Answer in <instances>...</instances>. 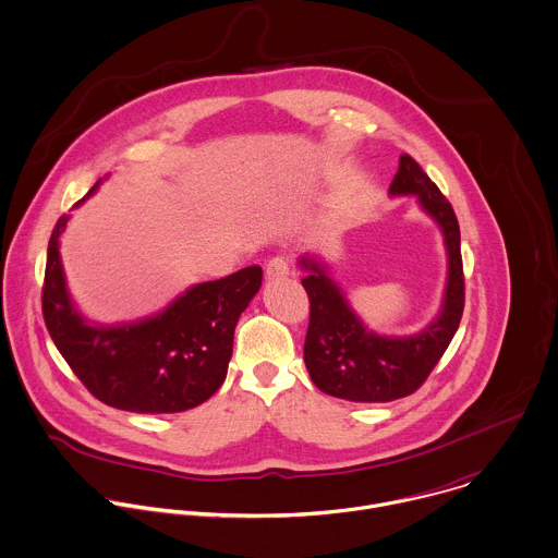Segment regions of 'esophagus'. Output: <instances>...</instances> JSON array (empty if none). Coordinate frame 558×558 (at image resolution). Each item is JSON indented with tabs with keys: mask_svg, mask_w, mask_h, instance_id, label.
<instances>
[{
	"mask_svg": "<svg viewBox=\"0 0 558 558\" xmlns=\"http://www.w3.org/2000/svg\"><path fill=\"white\" fill-rule=\"evenodd\" d=\"M265 271H267L269 280L284 278V276L291 274V258L287 254H278V256L269 258V263L265 265Z\"/></svg>",
	"mask_w": 558,
	"mask_h": 558,
	"instance_id": "esophagus-1",
	"label": "esophagus"
}]
</instances>
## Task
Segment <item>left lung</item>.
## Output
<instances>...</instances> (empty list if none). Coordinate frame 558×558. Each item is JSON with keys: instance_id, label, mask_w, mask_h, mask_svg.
Listing matches in <instances>:
<instances>
[{"instance_id": "8db88e82", "label": "left lung", "mask_w": 558, "mask_h": 558, "mask_svg": "<svg viewBox=\"0 0 558 558\" xmlns=\"http://www.w3.org/2000/svg\"><path fill=\"white\" fill-rule=\"evenodd\" d=\"M391 195H417L422 208L441 226L448 250V284L439 317L413 337H380L363 326L326 267L302 258V284L311 302L304 363L315 387L350 402H391L415 393L444 352L463 317L465 278L461 230L452 204L415 158L400 156Z\"/></svg>"}]
</instances>
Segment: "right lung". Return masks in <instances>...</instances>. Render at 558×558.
<instances>
[{"instance_id":"obj_1","label":"right lung","mask_w":558,"mask_h":558,"mask_svg":"<svg viewBox=\"0 0 558 558\" xmlns=\"http://www.w3.org/2000/svg\"><path fill=\"white\" fill-rule=\"evenodd\" d=\"M66 219L49 236L40 300L49 337L80 383L99 402L130 413H182L206 402L226 380L234 328L260 289L263 269L252 265L195 284L143 322L90 326L64 284L58 245Z\"/></svg>"}]
</instances>
